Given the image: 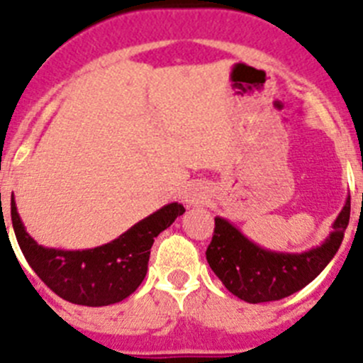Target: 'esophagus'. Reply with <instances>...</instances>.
Instances as JSON below:
<instances>
[{"label": "esophagus", "instance_id": "1", "mask_svg": "<svg viewBox=\"0 0 363 363\" xmlns=\"http://www.w3.org/2000/svg\"><path fill=\"white\" fill-rule=\"evenodd\" d=\"M184 201L187 205H191V207H198V205H201L205 201V196L201 194V192H196V191H189L185 192V198Z\"/></svg>", "mask_w": 363, "mask_h": 363}]
</instances>
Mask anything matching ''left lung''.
Returning <instances> with one entry per match:
<instances>
[{"mask_svg":"<svg viewBox=\"0 0 363 363\" xmlns=\"http://www.w3.org/2000/svg\"><path fill=\"white\" fill-rule=\"evenodd\" d=\"M351 214V196L333 223L325 241L311 250L274 252L255 245L228 219L216 216L207 261L219 281L241 301H281L310 284L335 257L344 239Z\"/></svg>","mask_w":363,"mask_h":363,"instance_id":"8db88e82","label":"left lung"}]
</instances>
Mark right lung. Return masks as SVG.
<instances>
[{"label": "right lung", "instance_id": "right-lung-1", "mask_svg": "<svg viewBox=\"0 0 363 363\" xmlns=\"http://www.w3.org/2000/svg\"><path fill=\"white\" fill-rule=\"evenodd\" d=\"M184 212L182 203H169L108 245L88 250H59L43 247L26 232L14 198L10 199L16 239L32 270L53 294L81 306H108L129 297L147 274L155 238Z\"/></svg>", "mask_w": 363, "mask_h": 363}]
</instances>
